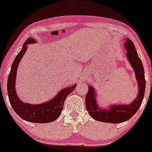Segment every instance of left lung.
I'll return each mask as SVG.
<instances>
[{"mask_svg": "<svg viewBox=\"0 0 152 152\" xmlns=\"http://www.w3.org/2000/svg\"><path fill=\"white\" fill-rule=\"evenodd\" d=\"M124 47L127 50L126 57L131 66L134 69L136 78L138 82L139 93L137 97L128 105H111L109 106V109H103L98 106L96 103V94L95 92V88L88 85V91L86 94L85 100L86 110L90 116L96 121L112 124L126 121L136 114L142 103L146 87L144 70L142 62L138 56L134 43L129 38L126 39Z\"/></svg>", "mask_w": 152, "mask_h": 152, "instance_id": "obj_1", "label": "left lung"}]
</instances>
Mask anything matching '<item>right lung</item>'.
I'll use <instances>...</instances> for the list:
<instances>
[{
  "mask_svg": "<svg viewBox=\"0 0 152 152\" xmlns=\"http://www.w3.org/2000/svg\"><path fill=\"white\" fill-rule=\"evenodd\" d=\"M35 42L34 38H28L12 64L7 83L8 99L13 109L23 119L32 123H50L59 117L64 108V101L67 96L74 90L76 84L64 88L53 99L41 104H31L20 100L15 88L17 69L22 57L27 50L28 45Z\"/></svg>",
  "mask_w": 152,
  "mask_h": 152,
  "instance_id": "right-lung-1",
  "label": "right lung"
}]
</instances>
